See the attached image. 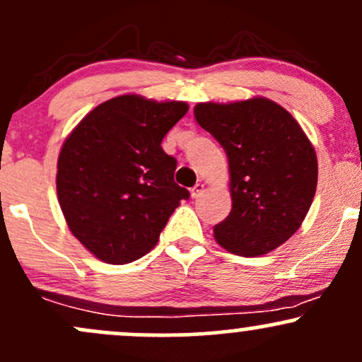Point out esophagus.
Instances as JSON below:
<instances>
[{"label": "esophagus", "instance_id": "34e87169", "mask_svg": "<svg viewBox=\"0 0 362 362\" xmlns=\"http://www.w3.org/2000/svg\"><path fill=\"white\" fill-rule=\"evenodd\" d=\"M204 191V184H196L194 187L191 189V196L192 197H199L201 192Z\"/></svg>", "mask_w": 362, "mask_h": 362}]
</instances>
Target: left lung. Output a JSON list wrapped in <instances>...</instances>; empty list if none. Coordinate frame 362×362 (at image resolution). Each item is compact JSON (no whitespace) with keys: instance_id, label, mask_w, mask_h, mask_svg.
I'll return each mask as SVG.
<instances>
[{"instance_id":"8db88e82","label":"left lung","mask_w":362,"mask_h":362,"mask_svg":"<svg viewBox=\"0 0 362 362\" xmlns=\"http://www.w3.org/2000/svg\"><path fill=\"white\" fill-rule=\"evenodd\" d=\"M197 124L229 159L232 210L213 227L230 253L257 257L298 230L317 187V158L286 109L269 98L197 104Z\"/></svg>"}]
</instances>
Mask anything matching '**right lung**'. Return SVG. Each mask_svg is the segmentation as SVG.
Here are the masks:
<instances>
[{"instance_id": "1", "label": "right lung", "mask_w": 362, "mask_h": 362, "mask_svg": "<svg viewBox=\"0 0 362 362\" xmlns=\"http://www.w3.org/2000/svg\"><path fill=\"white\" fill-rule=\"evenodd\" d=\"M185 102L121 95L86 114L64 142L57 194L66 222L98 260L130 264L149 253L187 189L175 184L177 159L165 135Z\"/></svg>"}]
</instances>
